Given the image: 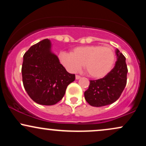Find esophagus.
<instances>
[{"label": "esophagus", "mask_w": 146, "mask_h": 146, "mask_svg": "<svg viewBox=\"0 0 146 146\" xmlns=\"http://www.w3.org/2000/svg\"><path fill=\"white\" fill-rule=\"evenodd\" d=\"M81 78V77L80 76V75H75V79H76V80H79V79H80Z\"/></svg>", "instance_id": "esophagus-1"}]
</instances>
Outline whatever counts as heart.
Masks as SVG:
<instances>
[{
	"instance_id": "heart-1",
	"label": "heart",
	"mask_w": 146,
	"mask_h": 146,
	"mask_svg": "<svg viewBox=\"0 0 146 146\" xmlns=\"http://www.w3.org/2000/svg\"><path fill=\"white\" fill-rule=\"evenodd\" d=\"M60 62L68 71L76 73L84 65L88 76L103 78L110 73L115 62L113 48L102 45H86L73 48L71 53L62 52Z\"/></svg>"
}]
</instances>
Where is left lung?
Segmentation results:
<instances>
[{
	"label": "left lung",
	"mask_w": 146,
	"mask_h": 146,
	"mask_svg": "<svg viewBox=\"0 0 146 146\" xmlns=\"http://www.w3.org/2000/svg\"><path fill=\"white\" fill-rule=\"evenodd\" d=\"M117 62L114 68L104 78L90 80L88 88L84 92L86 101L92 106L101 107L116 102L125 88L128 68L125 58L116 49Z\"/></svg>",
	"instance_id": "obj_1"
}]
</instances>
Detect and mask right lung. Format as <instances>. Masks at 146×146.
I'll return each mask as SVG.
<instances>
[{"label": "right lung", "instance_id": "1", "mask_svg": "<svg viewBox=\"0 0 146 146\" xmlns=\"http://www.w3.org/2000/svg\"><path fill=\"white\" fill-rule=\"evenodd\" d=\"M23 86L31 100L45 106L62 99L68 85L75 79L68 73L51 51V42L44 39L25 53L22 66Z\"/></svg>", "mask_w": 146, "mask_h": 146}]
</instances>
